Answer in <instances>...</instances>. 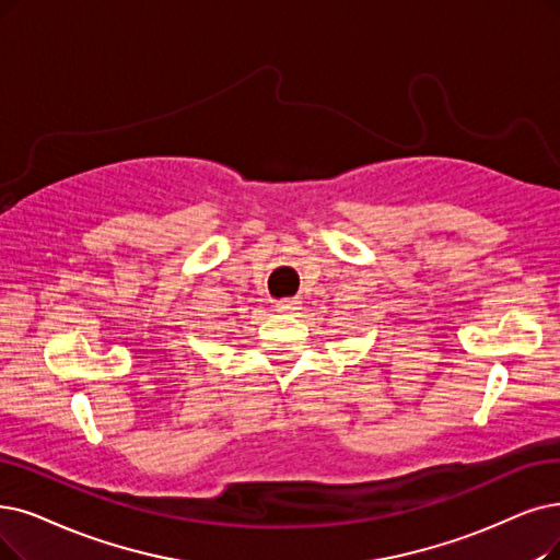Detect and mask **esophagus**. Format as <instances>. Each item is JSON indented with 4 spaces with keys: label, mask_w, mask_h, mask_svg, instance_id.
<instances>
[{
    "label": "esophagus",
    "mask_w": 560,
    "mask_h": 560,
    "mask_svg": "<svg viewBox=\"0 0 560 560\" xmlns=\"http://www.w3.org/2000/svg\"><path fill=\"white\" fill-rule=\"evenodd\" d=\"M276 310L278 312H284V315H296V312L301 310L296 301H278L276 303Z\"/></svg>",
    "instance_id": "esophagus-1"
}]
</instances>
